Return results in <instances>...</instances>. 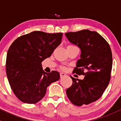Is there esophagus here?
I'll list each match as a JSON object with an SVG mask.
<instances>
[{"label": "esophagus", "instance_id": "34e87169", "mask_svg": "<svg viewBox=\"0 0 121 121\" xmlns=\"http://www.w3.org/2000/svg\"><path fill=\"white\" fill-rule=\"evenodd\" d=\"M60 75L61 78H62V77L66 76V75L65 73H60Z\"/></svg>", "mask_w": 121, "mask_h": 121}]
</instances>
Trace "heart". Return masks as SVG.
I'll list each match as a JSON object with an SVG mask.
<instances>
[{
  "mask_svg": "<svg viewBox=\"0 0 121 121\" xmlns=\"http://www.w3.org/2000/svg\"><path fill=\"white\" fill-rule=\"evenodd\" d=\"M68 46H72V45H69ZM60 68H61V69H62V70H65V69H66V68H65V67H64V66H61Z\"/></svg>",
  "mask_w": 121,
  "mask_h": 121,
  "instance_id": "heart-1",
  "label": "heart"
}]
</instances>
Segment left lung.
<instances>
[{
  "instance_id": "1",
  "label": "left lung",
  "mask_w": 121,
  "mask_h": 121,
  "mask_svg": "<svg viewBox=\"0 0 121 121\" xmlns=\"http://www.w3.org/2000/svg\"><path fill=\"white\" fill-rule=\"evenodd\" d=\"M69 42L81 49V59L73 73L83 75V79L70 76L72 84L66 90L74 105H88L101 97L108 86L112 69V53L106 40L95 31L84 29L65 34Z\"/></svg>"
}]
</instances>
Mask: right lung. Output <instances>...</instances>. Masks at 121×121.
I'll use <instances>...</instances> for the list:
<instances>
[{
    "instance_id": "right-lung-1",
    "label": "right lung",
    "mask_w": 121,
    "mask_h": 121,
    "mask_svg": "<svg viewBox=\"0 0 121 121\" xmlns=\"http://www.w3.org/2000/svg\"><path fill=\"white\" fill-rule=\"evenodd\" d=\"M62 37V33L33 31L18 37L10 46L6 55V75L13 92L23 103H38L48 87L60 79L57 71L43 70L42 62L51 56Z\"/></svg>"
}]
</instances>
